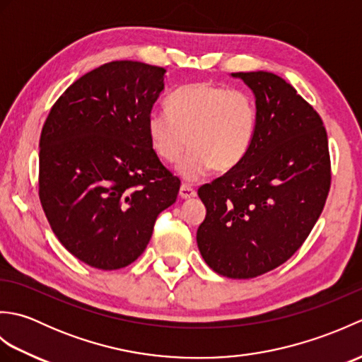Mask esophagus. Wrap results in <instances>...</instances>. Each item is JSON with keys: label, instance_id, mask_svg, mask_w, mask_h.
Instances as JSON below:
<instances>
[{"label": "esophagus", "instance_id": "esophagus-1", "mask_svg": "<svg viewBox=\"0 0 362 362\" xmlns=\"http://www.w3.org/2000/svg\"><path fill=\"white\" fill-rule=\"evenodd\" d=\"M179 196L182 199H191L196 196V189L191 185H187V183H182V187L179 189Z\"/></svg>", "mask_w": 362, "mask_h": 362}]
</instances>
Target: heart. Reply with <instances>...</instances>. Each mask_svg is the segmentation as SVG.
Masks as SVG:
<instances>
[{"instance_id": "obj_1", "label": "heart", "mask_w": 362, "mask_h": 362, "mask_svg": "<svg viewBox=\"0 0 362 362\" xmlns=\"http://www.w3.org/2000/svg\"><path fill=\"white\" fill-rule=\"evenodd\" d=\"M166 112H152L146 130L153 152L174 163L183 179L194 182L214 168L227 173L247 156L255 141L258 109L244 90L211 82H193L174 90Z\"/></svg>"}]
</instances>
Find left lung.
<instances>
[{
	"label": "left lung",
	"mask_w": 362,
	"mask_h": 362,
	"mask_svg": "<svg viewBox=\"0 0 362 362\" xmlns=\"http://www.w3.org/2000/svg\"><path fill=\"white\" fill-rule=\"evenodd\" d=\"M255 95L258 127L247 156L197 189L206 216L197 247L214 272L253 279L288 261L327 201L332 166L319 113L280 76L232 73Z\"/></svg>",
	"instance_id": "left-lung-1"
}]
</instances>
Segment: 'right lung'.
Instances as JSON below:
<instances>
[{
  "label": "right lung",
  "mask_w": 362,
  "mask_h": 362,
  "mask_svg": "<svg viewBox=\"0 0 362 362\" xmlns=\"http://www.w3.org/2000/svg\"><path fill=\"white\" fill-rule=\"evenodd\" d=\"M165 73L134 60L104 64L71 83L43 124V211L64 247L91 267L134 263L177 199L180 180L161 165L146 130Z\"/></svg>",
  "instance_id": "1"
}]
</instances>
